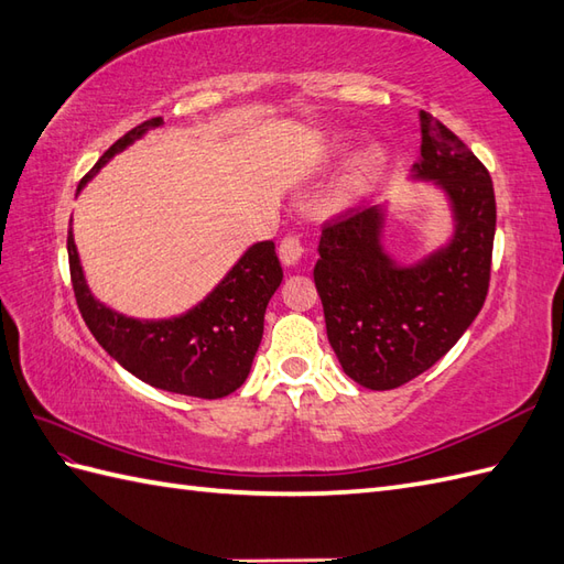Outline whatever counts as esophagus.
Segmentation results:
<instances>
[{
	"instance_id": "1",
	"label": "esophagus",
	"mask_w": 564,
	"mask_h": 564,
	"mask_svg": "<svg viewBox=\"0 0 564 564\" xmlns=\"http://www.w3.org/2000/svg\"><path fill=\"white\" fill-rule=\"evenodd\" d=\"M279 257L285 267H297L305 257V247L300 242V238H295V235H288V238H283L279 245Z\"/></svg>"
}]
</instances>
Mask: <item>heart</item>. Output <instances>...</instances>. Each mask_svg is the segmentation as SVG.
<instances>
[{
	"label": "heart",
	"mask_w": 564,
	"mask_h": 564,
	"mask_svg": "<svg viewBox=\"0 0 564 564\" xmlns=\"http://www.w3.org/2000/svg\"><path fill=\"white\" fill-rule=\"evenodd\" d=\"M384 165V153L379 149L362 151L352 165L348 167L346 180H344V199L352 202L368 192V187L377 180L379 170Z\"/></svg>",
	"instance_id": "heart-1"
}]
</instances>
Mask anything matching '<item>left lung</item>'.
Segmentation results:
<instances>
[{
	"instance_id": "obj_1",
	"label": "left lung",
	"mask_w": 564,
	"mask_h": 564,
	"mask_svg": "<svg viewBox=\"0 0 564 564\" xmlns=\"http://www.w3.org/2000/svg\"><path fill=\"white\" fill-rule=\"evenodd\" d=\"M413 182L447 202L449 238L405 261L387 247L389 204L358 206L324 226L314 264L326 336L344 372L365 389H397L430 370L486 303L495 192L459 137L421 110Z\"/></svg>"
}]
</instances>
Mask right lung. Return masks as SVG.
<instances>
[{"label":"right lung","mask_w":564,"mask_h":564,"mask_svg":"<svg viewBox=\"0 0 564 564\" xmlns=\"http://www.w3.org/2000/svg\"><path fill=\"white\" fill-rule=\"evenodd\" d=\"M159 127H163V117H151L115 141L82 180L76 194H82L117 153ZM67 252L76 303L86 326L96 341L141 382L173 394L223 399L250 377L264 334L267 305L283 281L271 240L247 247L212 293L189 310L163 319L129 317L100 303L86 281L72 228Z\"/></svg>","instance_id":"add662e5"}]
</instances>
